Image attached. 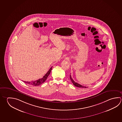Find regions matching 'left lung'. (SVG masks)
Here are the masks:
<instances>
[{
  "mask_svg": "<svg viewBox=\"0 0 122 122\" xmlns=\"http://www.w3.org/2000/svg\"><path fill=\"white\" fill-rule=\"evenodd\" d=\"M70 79L71 80V82H72L73 83V84L75 86H76L78 87H80V88H87V87L82 86L81 85H80V84H79V83H78L77 82H75V81L73 80V79L72 78V77H71V75L70 76Z\"/></svg>",
  "mask_w": 122,
  "mask_h": 122,
  "instance_id": "obj_1",
  "label": "left lung"
}]
</instances>
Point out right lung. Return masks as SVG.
Masks as SVG:
<instances>
[{"label": "right lung", "instance_id": "add662e5", "mask_svg": "<svg viewBox=\"0 0 122 122\" xmlns=\"http://www.w3.org/2000/svg\"><path fill=\"white\" fill-rule=\"evenodd\" d=\"M52 66L51 67V68L49 70V71L47 72V73L43 76V77L42 78L40 79L39 80H36L34 81H31V82L24 81V82H25V83H26L30 85L31 86H39V85L42 84V83L46 81L47 78H48L49 75L50 74L51 71L52 70Z\"/></svg>", "mask_w": 122, "mask_h": 122}]
</instances>
